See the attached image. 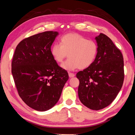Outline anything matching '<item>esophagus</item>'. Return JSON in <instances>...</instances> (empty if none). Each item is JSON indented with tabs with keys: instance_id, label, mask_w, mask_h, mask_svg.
I'll use <instances>...</instances> for the list:
<instances>
[{
	"instance_id": "34e87169",
	"label": "esophagus",
	"mask_w": 135,
	"mask_h": 135,
	"mask_svg": "<svg viewBox=\"0 0 135 135\" xmlns=\"http://www.w3.org/2000/svg\"><path fill=\"white\" fill-rule=\"evenodd\" d=\"M68 75H69L70 77H74L75 76V74L74 73H68Z\"/></svg>"
}]
</instances>
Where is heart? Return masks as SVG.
<instances>
[{"instance_id": "heart-1", "label": "heart", "mask_w": 135, "mask_h": 135, "mask_svg": "<svg viewBox=\"0 0 135 135\" xmlns=\"http://www.w3.org/2000/svg\"><path fill=\"white\" fill-rule=\"evenodd\" d=\"M60 44L55 43L51 47V55L58 63L68 58L61 67L68 71L86 69L94 62L98 52V45L95 40L77 33H68L61 38Z\"/></svg>"}]
</instances>
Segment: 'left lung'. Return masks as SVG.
I'll return each mask as SVG.
<instances>
[{
    "label": "left lung",
    "mask_w": 135,
    "mask_h": 135,
    "mask_svg": "<svg viewBox=\"0 0 135 135\" xmlns=\"http://www.w3.org/2000/svg\"><path fill=\"white\" fill-rule=\"evenodd\" d=\"M98 52L90 67L77 73L80 83L78 95L84 105L93 110L108 106L115 99L124 81L122 52L105 35L95 37Z\"/></svg>",
    "instance_id": "left-lung-1"
}]
</instances>
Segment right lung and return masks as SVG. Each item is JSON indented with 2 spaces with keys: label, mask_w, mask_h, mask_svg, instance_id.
Here are the masks:
<instances>
[{
  "label": "right lung",
  "mask_w": 135,
  "mask_h": 135,
  "mask_svg": "<svg viewBox=\"0 0 135 135\" xmlns=\"http://www.w3.org/2000/svg\"><path fill=\"white\" fill-rule=\"evenodd\" d=\"M58 35L57 31H49L24 38L13 54L12 74L18 94L35 110L52 108L68 79L67 71L51 55V46Z\"/></svg>",
  "instance_id": "add662e5"
}]
</instances>
